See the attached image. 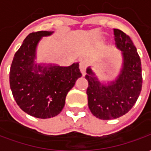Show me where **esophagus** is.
Masks as SVG:
<instances>
[{
  "label": "esophagus",
  "mask_w": 151,
  "mask_h": 151,
  "mask_svg": "<svg viewBox=\"0 0 151 151\" xmlns=\"http://www.w3.org/2000/svg\"><path fill=\"white\" fill-rule=\"evenodd\" d=\"M80 70L82 72V75L85 76L86 74V61H81L80 63Z\"/></svg>",
  "instance_id": "obj_1"
}]
</instances>
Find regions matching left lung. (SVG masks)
Returning a JSON list of instances; mask_svg holds the SVG:
<instances>
[{"label":"left lung","mask_w":151,"mask_h":151,"mask_svg":"<svg viewBox=\"0 0 151 151\" xmlns=\"http://www.w3.org/2000/svg\"><path fill=\"white\" fill-rule=\"evenodd\" d=\"M116 47L121 52L119 73L111 80H99L93 67L86 69L88 107L99 119L108 120L122 116L139 97L142 86V64L136 47L123 31L114 29Z\"/></svg>","instance_id":"obj_1"}]
</instances>
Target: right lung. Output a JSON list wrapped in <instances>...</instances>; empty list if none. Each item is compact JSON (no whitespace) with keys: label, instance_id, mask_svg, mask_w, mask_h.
Segmentation results:
<instances>
[{"label":"right lung","instance_id":"right-lung-1","mask_svg":"<svg viewBox=\"0 0 151 151\" xmlns=\"http://www.w3.org/2000/svg\"><path fill=\"white\" fill-rule=\"evenodd\" d=\"M54 31H38L26 37L15 53L9 72V84L19 108L32 116L47 119L62 111L68 92L82 77L79 63L60 66L37 62V48L43 37Z\"/></svg>","mask_w":151,"mask_h":151}]
</instances>
